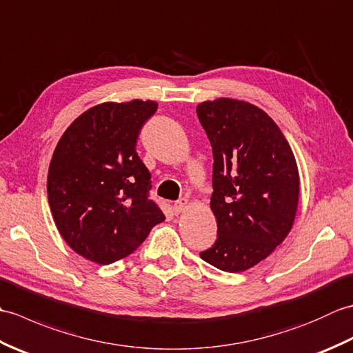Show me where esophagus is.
<instances>
[{
	"label": "esophagus",
	"instance_id": "obj_1",
	"mask_svg": "<svg viewBox=\"0 0 353 353\" xmlns=\"http://www.w3.org/2000/svg\"><path fill=\"white\" fill-rule=\"evenodd\" d=\"M188 199H181V200H177L174 205H172V209H174V212L176 214H181V212H183L186 208H188Z\"/></svg>",
	"mask_w": 353,
	"mask_h": 353
}]
</instances>
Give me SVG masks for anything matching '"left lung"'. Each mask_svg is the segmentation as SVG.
Listing matches in <instances>:
<instances>
[{
  "mask_svg": "<svg viewBox=\"0 0 353 353\" xmlns=\"http://www.w3.org/2000/svg\"><path fill=\"white\" fill-rule=\"evenodd\" d=\"M212 145L215 244L200 256L228 273L259 264L292 228L301 179L296 157L264 110L235 99L197 106Z\"/></svg>",
  "mask_w": 353,
  "mask_h": 353,
  "instance_id": "8db88e82",
  "label": "left lung"
}]
</instances>
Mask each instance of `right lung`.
Segmentation results:
<instances>
[{
  "label": "right lung",
  "mask_w": 353,
  "mask_h": 353,
  "mask_svg": "<svg viewBox=\"0 0 353 353\" xmlns=\"http://www.w3.org/2000/svg\"><path fill=\"white\" fill-rule=\"evenodd\" d=\"M157 103H101L77 117L52 153L48 203L59 234L97 264L129 256L163 212L148 199L150 172L137 153L141 127Z\"/></svg>",
  "instance_id": "1"
}]
</instances>
